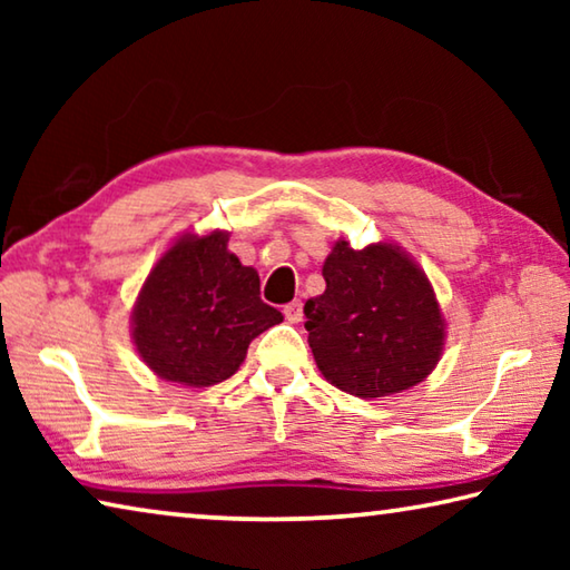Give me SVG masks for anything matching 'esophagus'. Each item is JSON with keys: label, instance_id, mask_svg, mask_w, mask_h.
<instances>
[{"label": "esophagus", "instance_id": "obj_1", "mask_svg": "<svg viewBox=\"0 0 570 570\" xmlns=\"http://www.w3.org/2000/svg\"><path fill=\"white\" fill-rule=\"evenodd\" d=\"M284 316H286L288 324H298V322L304 320V304L298 302V298H296V302H292V304H286L284 306Z\"/></svg>", "mask_w": 570, "mask_h": 570}]
</instances>
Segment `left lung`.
<instances>
[{
  "label": "left lung",
  "mask_w": 570,
  "mask_h": 570,
  "mask_svg": "<svg viewBox=\"0 0 570 570\" xmlns=\"http://www.w3.org/2000/svg\"><path fill=\"white\" fill-rule=\"evenodd\" d=\"M322 296L304 306L308 346L332 384L372 400L410 390L435 370L445 320L422 268L397 246L354 250L336 240Z\"/></svg>",
  "instance_id": "obj_1"
}]
</instances>
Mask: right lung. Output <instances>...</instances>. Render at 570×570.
Listing matches in <instances>:
<instances>
[{"mask_svg": "<svg viewBox=\"0 0 570 570\" xmlns=\"http://www.w3.org/2000/svg\"><path fill=\"white\" fill-rule=\"evenodd\" d=\"M228 234L186 236L153 268L132 308V340L158 377L188 387L224 382L258 334L284 322L262 282L230 254Z\"/></svg>", "mask_w": 570, "mask_h": 570, "instance_id": "add662e5", "label": "right lung"}]
</instances>
